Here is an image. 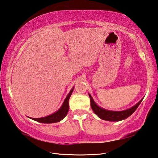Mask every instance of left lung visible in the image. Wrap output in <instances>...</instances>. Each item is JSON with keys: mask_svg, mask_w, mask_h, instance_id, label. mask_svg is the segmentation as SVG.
<instances>
[{"mask_svg": "<svg viewBox=\"0 0 158 158\" xmlns=\"http://www.w3.org/2000/svg\"><path fill=\"white\" fill-rule=\"evenodd\" d=\"M89 96L90 98L91 107H92L94 112L99 118H101V119L109 121H118L128 118L137 110L138 106H139V104L141 103V102L143 100L142 98V100H140L135 106L128 110H123V111H111V110H107L106 109H103L102 108V107H99L96 105L94 101L93 100V98L89 94Z\"/></svg>", "mask_w": 158, "mask_h": 158, "instance_id": "left-lung-1", "label": "left lung"}]
</instances>
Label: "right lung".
<instances>
[{
    "label": "right lung",
    "instance_id": "1",
    "mask_svg": "<svg viewBox=\"0 0 158 158\" xmlns=\"http://www.w3.org/2000/svg\"><path fill=\"white\" fill-rule=\"evenodd\" d=\"M74 87L72 88L71 89L70 92L69 93V94L66 96L64 101L62 104V106H61L60 108L57 110V112H55L53 114H52L49 116H47L45 117L42 118H30L32 120H35L37 122L43 123H56L59 122L61 120H62L64 118L67 113L69 112V98L71 95L72 92H73Z\"/></svg>",
    "mask_w": 158,
    "mask_h": 158
}]
</instances>
